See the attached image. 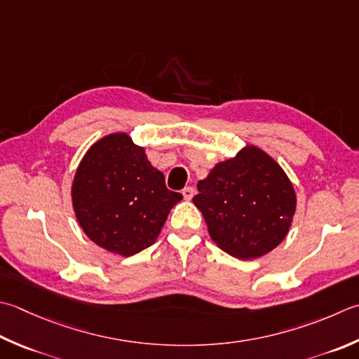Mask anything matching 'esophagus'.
<instances>
[{
  "label": "esophagus",
  "instance_id": "1",
  "mask_svg": "<svg viewBox=\"0 0 359 359\" xmlns=\"http://www.w3.org/2000/svg\"><path fill=\"white\" fill-rule=\"evenodd\" d=\"M182 194H184L185 201H191L193 196H194V188L193 187H185L184 189H182Z\"/></svg>",
  "mask_w": 359,
  "mask_h": 359
}]
</instances>
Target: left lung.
I'll use <instances>...</instances> for the list:
<instances>
[{"instance_id": "1", "label": "left lung", "mask_w": 359, "mask_h": 359, "mask_svg": "<svg viewBox=\"0 0 359 359\" xmlns=\"http://www.w3.org/2000/svg\"><path fill=\"white\" fill-rule=\"evenodd\" d=\"M193 198L212 240L229 255L254 259L285 240L296 213V191L276 160L257 146L217 163Z\"/></svg>"}]
</instances>
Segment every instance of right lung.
<instances>
[{"instance_id":"add662e5","label":"right lung","mask_w":359,"mask_h":359,"mask_svg":"<svg viewBox=\"0 0 359 359\" xmlns=\"http://www.w3.org/2000/svg\"><path fill=\"white\" fill-rule=\"evenodd\" d=\"M79 226L100 248L130 257L156 243L182 201L128 133H110L90 147L72 187Z\"/></svg>"}]
</instances>
